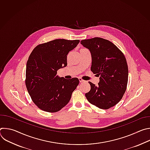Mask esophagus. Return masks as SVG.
<instances>
[{
	"label": "esophagus",
	"mask_w": 150,
	"mask_h": 150,
	"mask_svg": "<svg viewBox=\"0 0 150 150\" xmlns=\"http://www.w3.org/2000/svg\"><path fill=\"white\" fill-rule=\"evenodd\" d=\"M79 82H83L85 81L84 80H83L81 78H79Z\"/></svg>",
	"instance_id": "esophagus-1"
}]
</instances>
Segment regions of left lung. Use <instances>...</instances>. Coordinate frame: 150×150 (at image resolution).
I'll return each mask as SVG.
<instances>
[{"label": "left lung", "mask_w": 150, "mask_h": 150, "mask_svg": "<svg viewBox=\"0 0 150 150\" xmlns=\"http://www.w3.org/2000/svg\"><path fill=\"white\" fill-rule=\"evenodd\" d=\"M81 44L91 52V71L100 76L97 85L88 82L91 90L85 97L98 108L109 109L120 101L126 90L128 67L125 56L113 42L102 38L83 40Z\"/></svg>", "instance_id": "8db88e82"}]
</instances>
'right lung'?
Wrapping results in <instances>:
<instances>
[{"label": "right lung", "instance_id": "1", "mask_svg": "<svg viewBox=\"0 0 150 150\" xmlns=\"http://www.w3.org/2000/svg\"><path fill=\"white\" fill-rule=\"evenodd\" d=\"M79 40L56 39L37 46L27 63L25 85L34 103L45 112L54 113L69 101L79 79L57 75L67 66V55L76 47Z\"/></svg>", "mask_w": 150, "mask_h": 150}]
</instances>
